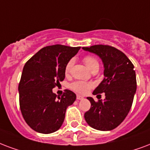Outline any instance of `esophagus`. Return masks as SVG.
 Listing matches in <instances>:
<instances>
[{
    "label": "esophagus",
    "mask_w": 150,
    "mask_h": 150,
    "mask_svg": "<svg viewBox=\"0 0 150 150\" xmlns=\"http://www.w3.org/2000/svg\"><path fill=\"white\" fill-rule=\"evenodd\" d=\"M76 99H77L78 100H83V99H84V98H83V96H81V95H77V96H76Z\"/></svg>",
    "instance_id": "1"
}]
</instances>
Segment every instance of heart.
I'll return each mask as SVG.
<instances>
[{
	"label": "heart",
	"mask_w": 150,
	"mask_h": 150,
	"mask_svg": "<svg viewBox=\"0 0 150 150\" xmlns=\"http://www.w3.org/2000/svg\"><path fill=\"white\" fill-rule=\"evenodd\" d=\"M83 62L87 66V67L90 71H92L95 67H99V62L95 57L92 56H86L83 58ZM73 60H68L64 67L65 75H68L71 71V67L73 65ZM93 85L90 83L83 82V81H75L70 84V88L72 90L77 92L79 93H86L89 90L92 88Z\"/></svg>",
	"instance_id": "obj_1"
}]
</instances>
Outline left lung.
Instances as JSON below:
<instances>
[{
	"label": "left lung",
	"instance_id": "left-lung-1",
	"mask_svg": "<svg viewBox=\"0 0 150 150\" xmlns=\"http://www.w3.org/2000/svg\"><path fill=\"white\" fill-rule=\"evenodd\" d=\"M100 57L104 64L105 78L96 88L94 95L105 93V100L90 101V108L84 114L86 123L99 131L117 127L127 116L137 89L134 64L120 50L107 45L83 47Z\"/></svg>",
	"mask_w": 150,
	"mask_h": 150
}]
</instances>
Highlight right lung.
<instances>
[{"instance_id":"1","label":"right lung","mask_w":150,"mask_h":150,"mask_svg":"<svg viewBox=\"0 0 150 150\" xmlns=\"http://www.w3.org/2000/svg\"><path fill=\"white\" fill-rule=\"evenodd\" d=\"M80 48L49 45L25 64L19 84V107L24 120L34 131L50 134L62 125L66 109L74 103L76 95L65 90L57 98L52 89L64 79L65 65Z\"/></svg>"}]
</instances>
